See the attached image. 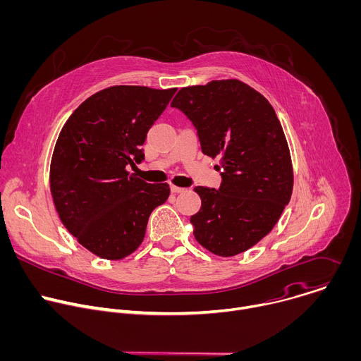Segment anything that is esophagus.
Here are the masks:
<instances>
[{
    "mask_svg": "<svg viewBox=\"0 0 361 361\" xmlns=\"http://www.w3.org/2000/svg\"><path fill=\"white\" fill-rule=\"evenodd\" d=\"M184 191V188H181V187H177V185H171V192H174V194H178V192H183Z\"/></svg>",
    "mask_w": 361,
    "mask_h": 361,
    "instance_id": "1",
    "label": "esophagus"
}]
</instances>
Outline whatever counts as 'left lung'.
<instances>
[{"mask_svg":"<svg viewBox=\"0 0 361 361\" xmlns=\"http://www.w3.org/2000/svg\"><path fill=\"white\" fill-rule=\"evenodd\" d=\"M171 107L194 124L205 156L220 159V188H194L201 198L190 219L195 240L221 257L251 248L277 224L293 192L290 149L274 109L240 80L184 87Z\"/></svg>","mask_w":361,"mask_h":361,"instance_id":"obj_1","label":"left lung"}]
</instances>
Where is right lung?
I'll return each mask as SVG.
<instances>
[{
    "mask_svg": "<svg viewBox=\"0 0 361 361\" xmlns=\"http://www.w3.org/2000/svg\"><path fill=\"white\" fill-rule=\"evenodd\" d=\"M177 88L114 85L88 97L54 147L49 187L66 228L92 254L121 260L144 240L148 217L170 195L127 171L144 160L147 133Z\"/></svg>",
    "mask_w": 361,
    "mask_h": 361,
    "instance_id": "1",
    "label": "right lung"
}]
</instances>
